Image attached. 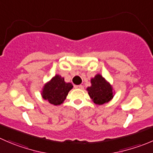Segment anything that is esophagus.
I'll use <instances>...</instances> for the list:
<instances>
[{
  "mask_svg": "<svg viewBox=\"0 0 153 153\" xmlns=\"http://www.w3.org/2000/svg\"><path fill=\"white\" fill-rule=\"evenodd\" d=\"M75 87L77 89H83L84 88V86L83 85H76V86H75Z\"/></svg>",
  "mask_w": 153,
  "mask_h": 153,
  "instance_id": "1",
  "label": "esophagus"
}]
</instances>
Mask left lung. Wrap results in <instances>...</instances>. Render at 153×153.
<instances>
[{"instance_id": "left-lung-1", "label": "left lung", "mask_w": 153, "mask_h": 153, "mask_svg": "<svg viewBox=\"0 0 153 153\" xmlns=\"http://www.w3.org/2000/svg\"><path fill=\"white\" fill-rule=\"evenodd\" d=\"M91 87L87 88L89 96L96 105H103L113 98L112 87L100 75L91 79Z\"/></svg>"}]
</instances>
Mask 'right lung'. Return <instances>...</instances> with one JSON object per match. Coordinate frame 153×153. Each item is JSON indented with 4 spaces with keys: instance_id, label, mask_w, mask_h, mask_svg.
<instances>
[{
    "instance_id": "obj_1",
    "label": "right lung",
    "mask_w": 153,
    "mask_h": 153,
    "mask_svg": "<svg viewBox=\"0 0 153 153\" xmlns=\"http://www.w3.org/2000/svg\"><path fill=\"white\" fill-rule=\"evenodd\" d=\"M72 87L73 86L71 83H66L64 78L57 75L44 86L42 97L49 103L59 105L66 99L68 93Z\"/></svg>"
}]
</instances>
